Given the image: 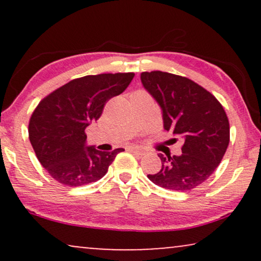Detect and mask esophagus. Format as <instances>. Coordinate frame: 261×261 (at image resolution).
Wrapping results in <instances>:
<instances>
[{
    "label": "esophagus",
    "mask_w": 261,
    "mask_h": 261,
    "mask_svg": "<svg viewBox=\"0 0 261 261\" xmlns=\"http://www.w3.org/2000/svg\"><path fill=\"white\" fill-rule=\"evenodd\" d=\"M127 149H128V151H130V152L138 153L139 155H142V154H145V151H144V149L140 148V147H138V146H128Z\"/></svg>",
    "instance_id": "34e87169"
}]
</instances>
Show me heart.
Returning a JSON list of instances; mask_svg holds the SVG:
<instances>
[{
	"label": "heart",
	"mask_w": 261,
	"mask_h": 261,
	"mask_svg": "<svg viewBox=\"0 0 261 261\" xmlns=\"http://www.w3.org/2000/svg\"><path fill=\"white\" fill-rule=\"evenodd\" d=\"M135 92H139V91H135Z\"/></svg>",
	"instance_id": "b5f03b06"
}]
</instances>
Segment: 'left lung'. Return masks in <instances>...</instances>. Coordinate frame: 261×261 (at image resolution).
<instances>
[{
    "label": "left lung",
    "instance_id": "obj_1",
    "mask_svg": "<svg viewBox=\"0 0 261 261\" xmlns=\"http://www.w3.org/2000/svg\"><path fill=\"white\" fill-rule=\"evenodd\" d=\"M140 78L162 109L164 129L184 141L180 155L159 153L162 170L147 177L164 189L192 190L212 176L227 151L226 112L215 96L189 78L162 71L142 72Z\"/></svg>",
    "mask_w": 261,
    "mask_h": 261
}]
</instances>
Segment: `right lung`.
<instances>
[{
  "mask_svg": "<svg viewBox=\"0 0 261 261\" xmlns=\"http://www.w3.org/2000/svg\"><path fill=\"white\" fill-rule=\"evenodd\" d=\"M134 73L77 78L42 99L32 114L30 141L52 178L69 187L101 179L123 148L102 152L87 145L85 128L99 119L106 102L126 90Z\"/></svg>",
  "mask_w": 261,
  "mask_h": 261,
  "instance_id": "obj_1",
  "label": "right lung"
}]
</instances>
